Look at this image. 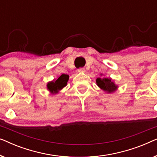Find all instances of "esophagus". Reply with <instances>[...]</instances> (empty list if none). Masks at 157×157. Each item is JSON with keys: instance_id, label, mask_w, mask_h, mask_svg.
Listing matches in <instances>:
<instances>
[{"instance_id": "1", "label": "esophagus", "mask_w": 157, "mask_h": 157, "mask_svg": "<svg viewBox=\"0 0 157 157\" xmlns=\"http://www.w3.org/2000/svg\"><path fill=\"white\" fill-rule=\"evenodd\" d=\"M78 71L79 73H85L86 69H85V68H78Z\"/></svg>"}]
</instances>
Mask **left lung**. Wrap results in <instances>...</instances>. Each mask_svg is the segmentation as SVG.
Listing matches in <instances>:
<instances>
[{
    "label": "left lung",
    "instance_id": "left-lung-1",
    "mask_svg": "<svg viewBox=\"0 0 157 157\" xmlns=\"http://www.w3.org/2000/svg\"><path fill=\"white\" fill-rule=\"evenodd\" d=\"M100 76L101 77L96 78V82L101 89L103 90L106 94H112L117 91L119 86L116 84L112 78L103 76L102 74H101Z\"/></svg>",
    "mask_w": 157,
    "mask_h": 157
}]
</instances>
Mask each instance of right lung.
I'll list each match as a JSON object with an SVG mask.
<instances>
[{
	"label": "right lung",
	"instance_id": "add662e5",
	"mask_svg": "<svg viewBox=\"0 0 157 157\" xmlns=\"http://www.w3.org/2000/svg\"><path fill=\"white\" fill-rule=\"evenodd\" d=\"M69 79V76L67 74H61L56 79L47 83L46 89L51 94L54 95L59 93V91L67 85V82Z\"/></svg>",
	"mask_w": 157,
	"mask_h": 157
}]
</instances>
